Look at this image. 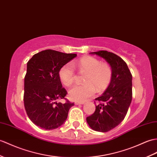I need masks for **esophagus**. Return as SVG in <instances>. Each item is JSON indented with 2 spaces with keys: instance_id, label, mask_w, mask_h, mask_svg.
Wrapping results in <instances>:
<instances>
[{
  "instance_id": "1",
  "label": "esophagus",
  "mask_w": 157,
  "mask_h": 157,
  "mask_svg": "<svg viewBox=\"0 0 157 157\" xmlns=\"http://www.w3.org/2000/svg\"><path fill=\"white\" fill-rule=\"evenodd\" d=\"M75 105H79V104H83L84 102H83V101H75L74 102Z\"/></svg>"
}]
</instances>
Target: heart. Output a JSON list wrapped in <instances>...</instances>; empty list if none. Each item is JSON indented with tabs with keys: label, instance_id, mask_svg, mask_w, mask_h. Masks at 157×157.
Returning <instances> with one entry per match:
<instances>
[{
	"label": "heart",
	"instance_id": "heart-1",
	"mask_svg": "<svg viewBox=\"0 0 157 157\" xmlns=\"http://www.w3.org/2000/svg\"><path fill=\"white\" fill-rule=\"evenodd\" d=\"M75 63H68L61 67L59 78L65 86H70L74 82ZM81 72L86 73V84L75 85L69 90V97L72 100L84 101L94 96L96 92H102L106 88L112 78V70L107 63H101L96 58L83 57L78 63Z\"/></svg>",
	"mask_w": 157,
	"mask_h": 157
}]
</instances>
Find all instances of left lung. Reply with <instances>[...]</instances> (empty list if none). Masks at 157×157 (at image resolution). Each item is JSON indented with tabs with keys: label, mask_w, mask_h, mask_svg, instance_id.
I'll return each instance as SVG.
<instances>
[{
	"label": "left lung",
	"mask_w": 157,
	"mask_h": 157,
	"mask_svg": "<svg viewBox=\"0 0 157 157\" xmlns=\"http://www.w3.org/2000/svg\"><path fill=\"white\" fill-rule=\"evenodd\" d=\"M106 61L112 70L110 84L101 96L96 111L87 117L92 130L105 132L115 128L124 119L132 97V76L126 62L116 54L107 51L90 53Z\"/></svg>",
	"instance_id": "left-lung-1"
}]
</instances>
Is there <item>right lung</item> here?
Masks as SVG:
<instances>
[{"instance_id":"add662e5","label":"right lung","mask_w":157,"mask_h":157,"mask_svg":"<svg viewBox=\"0 0 157 157\" xmlns=\"http://www.w3.org/2000/svg\"><path fill=\"white\" fill-rule=\"evenodd\" d=\"M77 55L47 49L35 54L28 61L25 77L24 105L29 119L45 130L57 128L65 122L74 103L63 104L67 92L59 72Z\"/></svg>"}]
</instances>
